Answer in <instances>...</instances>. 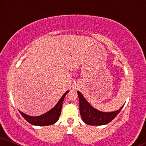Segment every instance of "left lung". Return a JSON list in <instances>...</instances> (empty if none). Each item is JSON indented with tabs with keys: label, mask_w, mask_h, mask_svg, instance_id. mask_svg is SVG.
<instances>
[{
	"label": "left lung",
	"mask_w": 146,
	"mask_h": 146,
	"mask_svg": "<svg viewBox=\"0 0 146 146\" xmlns=\"http://www.w3.org/2000/svg\"><path fill=\"white\" fill-rule=\"evenodd\" d=\"M77 93L79 98L81 117L83 121L89 125H103L109 123L115 119L123 107V106L119 110L113 112H102L92 107L80 92L77 91Z\"/></svg>",
	"instance_id": "8db88e82"
}]
</instances>
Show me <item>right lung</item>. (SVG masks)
Masks as SVG:
<instances>
[{"instance_id":"1","label":"right lung","mask_w":146,"mask_h":146,"mask_svg":"<svg viewBox=\"0 0 146 146\" xmlns=\"http://www.w3.org/2000/svg\"><path fill=\"white\" fill-rule=\"evenodd\" d=\"M69 91H66L63 94L60 101L58 102L54 108H52L51 110L48 111L44 114L39 115L37 117H32L25 114L21 111H19L21 115L24 117V119L26 121H27L29 123L33 125H38V126H47L51 125L54 124L55 123L58 121L59 119L60 115L61 114L62 103H63L64 97L67 94Z\"/></svg>"}]
</instances>
